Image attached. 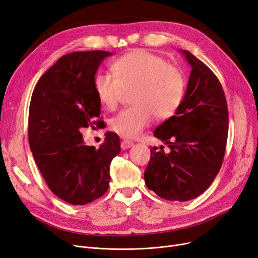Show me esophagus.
<instances>
[{"label": "esophagus", "instance_id": "obj_1", "mask_svg": "<svg viewBox=\"0 0 258 258\" xmlns=\"http://www.w3.org/2000/svg\"><path fill=\"white\" fill-rule=\"evenodd\" d=\"M133 145H134V143L131 142V141H128V140H124V141H121V143H120V147H121L122 150L129 149L130 147H132Z\"/></svg>", "mask_w": 258, "mask_h": 258}]
</instances>
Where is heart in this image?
I'll use <instances>...</instances> for the list:
<instances>
[{
    "mask_svg": "<svg viewBox=\"0 0 258 258\" xmlns=\"http://www.w3.org/2000/svg\"><path fill=\"white\" fill-rule=\"evenodd\" d=\"M113 75L97 72L93 88L97 99L108 110L118 106L125 91L131 92L133 106L110 120V128L127 139L138 138L152 124L155 115L168 118L174 115L185 94L182 72L168 65L158 55L145 50L128 52L112 64Z\"/></svg>",
    "mask_w": 258,
    "mask_h": 258,
    "instance_id": "heart-1",
    "label": "heart"
}]
</instances>
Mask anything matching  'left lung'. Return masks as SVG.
I'll use <instances>...</instances> for the list:
<instances>
[{"instance_id": "obj_1", "label": "left lung", "mask_w": 258, "mask_h": 258, "mask_svg": "<svg viewBox=\"0 0 258 258\" xmlns=\"http://www.w3.org/2000/svg\"><path fill=\"white\" fill-rule=\"evenodd\" d=\"M180 51L191 67L186 94L175 115L153 133L170 152L153 147L144 174L147 188L173 202L193 200L210 187L224 161L229 128L219 80L201 59Z\"/></svg>"}]
</instances>
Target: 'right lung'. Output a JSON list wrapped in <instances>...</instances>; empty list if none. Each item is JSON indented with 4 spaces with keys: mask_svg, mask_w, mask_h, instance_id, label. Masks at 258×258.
Segmentation results:
<instances>
[{
    "mask_svg": "<svg viewBox=\"0 0 258 258\" xmlns=\"http://www.w3.org/2000/svg\"><path fill=\"white\" fill-rule=\"evenodd\" d=\"M103 50L63 55L35 85L29 106L28 141L46 183L57 198L86 205L103 196L110 180V164L120 152L116 133L107 132L99 149L86 146L82 128L101 127V102L93 79Z\"/></svg>",
    "mask_w": 258,
    "mask_h": 258,
    "instance_id": "right-lung-1",
    "label": "right lung"
}]
</instances>
